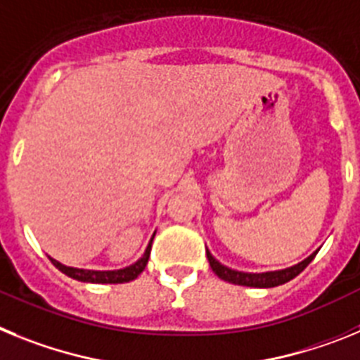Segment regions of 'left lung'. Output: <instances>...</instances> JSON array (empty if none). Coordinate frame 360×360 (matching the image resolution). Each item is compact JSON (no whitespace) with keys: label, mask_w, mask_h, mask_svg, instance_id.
Returning <instances> with one entry per match:
<instances>
[{"label":"left lung","mask_w":360,"mask_h":360,"mask_svg":"<svg viewBox=\"0 0 360 360\" xmlns=\"http://www.w3.org/2000/svg\"><path fill=\"white\" fill-rule=\"evenodd\" d=\"M315 255H317V252L311 254L308 259H304L302 262H299V264H295V266L286 268V270L268 271V274H243V271H236L223 266V264L215 261V259L212 257L210 252L206 250V257H208L212 270L215 271V275H217L219 279L228 281V283H232V284H239V286H254V288H274V286L288 283V281H292L293 277H297V275L301 274V271L304 270L311 261H314Z\"/></svg>","instance_id":"left-lung-1"}]
</instances>
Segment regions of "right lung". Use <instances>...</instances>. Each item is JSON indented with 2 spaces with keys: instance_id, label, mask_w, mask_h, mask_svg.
<instances>
[{
  "instance_id": "obj_1",
  "label": "right lung",
  "mask_w": 360,
  "mask_h": 360,
  "mask_svg": "<svg viewBox=\"0 0 360 360\" xmlns=\"http://www.w3.org/2000/svg\"><path fill=\"white\" fill-rule=\"evenodd\" d=\"M154 240V237H152ZM152 240H150L148 248H146L145 255H143L136 264L132 266L123 268V270H115V271H94V270H79V268H70V266H65L61 262L54 261V259L50 257L52 264H54L58 270L63 271L65 275L72 277V279L81 281V283H96V284H121V283H130L137 277V275L141 274L145 270L146 262H148L150 257V250H152Z\"/></svg>"
}]
</instances>
